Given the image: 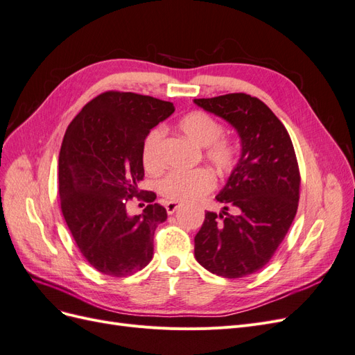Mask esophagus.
Wrapping results in <instances>:
<instances>
[{
	"mask_svg": "<svg viewBox=\"0 0 355 355\" xmlns=\"http://www.w3.org/2000/svg\"><path fill=\"white\" fill-rule=\"evenodd\" d=\"M179 209V202L176 201H167L166 202V210L168 214H173Z\"/></svg>",
	"mask_w": 355,
	"mask_h": 355,
	"instance_id": "esophagus-1",
	"label": "esophagus"
}]
</instances>
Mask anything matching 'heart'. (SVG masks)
Listing matches in <instances>:
<instances>
[{
	"label": "heart",
	"mask_w": 355,
	"mask_h": 355,
	"mask_svg": "<svg viewBox=\"0 0 355 355\" xmlns=\"http://www.w3.org/2000/svg\"><path fill=\"white\" fill-rule=\"evenodd\" d=\"M179 128L192 142L204 148V158L214 167L220 176H227L237 166L239 148L230 137L223 136V124L216 118L194 111L184 115L179 120ZM164 130L154 127L149 130L142 144V163L146 168L159 167V146L163 142ZM216 184L211 170L198 167L194 170L170 171L158 182V191L170 201H189L206 196Z\"/></svg>",
	"instance_id": "heart-1"
}]
</instances>
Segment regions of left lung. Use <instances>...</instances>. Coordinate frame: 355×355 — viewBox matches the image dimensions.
<instances>
[{
	"label": "left lung",
	"mask_w": 355,
	"mask_h": 355,
	"mask_svg": "<svg viewBox=\"0 0 355 355\" xmlns=\"http://www.w3.org/2000/svg\"><path fill=\"white\" fill-rule=\"evenodd\" d=\"M194 102L227 120L241 139V155L216 196L223 210L206 213L196 235V259L225 277L250 275L271 261L292 225L300 175L286 127L257 98L230 93ZM231 207L234 214H228Z\"/></svg>",
	"instance_id": "obj_1"
}]
</instances>
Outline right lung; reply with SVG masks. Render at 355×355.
I'll return each instance as SVG.
<instances>
[{"instance_id":"obj_1","label":"right lung","mask_w":355,"mask_h":355,"mask_svg":"<svg viewBox=\"0 0 355 355\" xmlns=\"http://www.w3.org/2000/svg\"><path fill=\"white\" fill-rule=\"evenodd\" d=\"M175 112L171 102L130 92H105L68 125L59 154L63 218L81 254L111 277L141 271L153 259L154 232L167 211L153 191H141L146 133ZM146 200L130 217V199Z\"/></svg>"}]
</instances>
